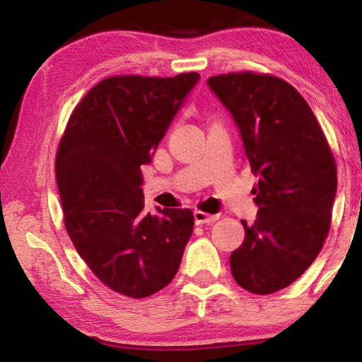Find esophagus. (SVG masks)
Returning a JSON list of instances; mask_svg holds the SVG:
<instances>
[{
    "label": "esophagus",
    "mask_w": 362,
    "mask_h": 362,
    "mask_svg": "<svg viewBox=\"0 0 362 362\" xmlns=\"http://www.w3.org/2000/svg\"><path fill=\"white\" fill-rule=\"evenodd\" d=\"M218 218L217 214H206L203 211H194V223L203 225V223H214Z\"/></svg>",
    "instance_id": "esophagus-1"
}]
</instances>
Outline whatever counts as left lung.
I'll return each instance as SVG.
<instances>
[{
  "label": "left lung",
  "mask_w": 362,
  "mask_h": 362,
  "mask_svg": "<svg viewBox=\"0 0 362 362\" xmlns=\"http://www.w3.org/2000/svg\"><path fill=\"white\" fill-rule=\"evenodd\" d=\"M207 84L240 129L259 206L244 243L230 255L244 289L267 296L305 273L326 241L337 194V168L308 103L289 83L252 71Z\"/></svg>",
  "instance_id": "8db88e82"
}]
</instances>
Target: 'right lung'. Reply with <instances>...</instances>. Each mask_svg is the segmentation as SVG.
I'll use <instances>...</instances> for the list:
<instances>
[{
	"instance_id": "1",
	"label": "right lung",
	"mask_w": 362,
	"mask_h": 362,
	"mask_svg": "<svg viewBox=\"0 0 362 362\" xmlns=\"http://www.w3.org/2000/svg\"><path fill=\"white\" fill-rule=\"evenodd\" d=\"M198 79L194 71L103 79L73 110L60 140L65 228L90 272L126 297L166 287L193 233L189 209L145 211L140 166L151 163Z\"/></svg>"
}]
</instances>
